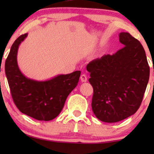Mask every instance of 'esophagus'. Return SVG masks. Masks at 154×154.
Returning <instances> with one entry per match:
<instances>
[{"label": "esophagus", "mask_w": 154, "mask_h": 154, "mask_svg": "<svg viewBox=\"0 0 154 154\" xmlns=\"http://www.w3.org/2000/svg\"><path fill=\"white\" fill-rule=\"evenodd\" d=\"M81 80L82 82H86L88 81V77L87 75H86L85 73H83V74H81Z\"/></svg>", "instance_id": "obj_1"}]
</instances>
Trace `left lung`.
<instances>
[{"instance_id":"left-lung-1","label":"left lung","mask_w":154,"mask_h":154,"mask_svg":"<svg viewBox=\"0 0 154 154\" xmlns=\"http://www.w3.org/2000/svg\"><path fill=\"white\" fill-rule=\"evenodd\" d=\"M119 41L123 48L86 66L94 90L92 111L106 123L121 121L138 110L149 79L150 69L140 42L127 32L120 33Z\"/></svg>"}]
</instances>
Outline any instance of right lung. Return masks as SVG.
Here are the masks:
<instances>
[{"label":"right lung","instance_id":"1","mask_svg":"<svg viewBox=\"0 0 154 154\" xmlns=\"http://www.w3.org/2000/svg\"><path fill=\"white\" fill-rule=\"evenodd\" d=\"M26 36L25 33L15 40L5 61V74L12 100L24 114L38 121H51L60 114L67 97L76 87L81 71L59 75L45 81L24 76L18 67L17 54L19 45Z\"/></svg>","mask_w":154,"mask_h":154}]
</instances>
